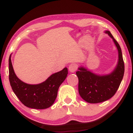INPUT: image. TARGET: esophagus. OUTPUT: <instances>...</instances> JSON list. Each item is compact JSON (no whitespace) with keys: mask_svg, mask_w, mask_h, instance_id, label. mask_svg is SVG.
<instances>
[{"mask_svg":"<svg viewBox=\"0 0 133 133\" xmlns=\"http://www.w3.org/2000/svg\"><path fill=\"white\" fill-rule=\"evenodd\" d=\"M77 66L76 63H72L69 66V71L71 72H74L77 70Z\"/></svg>","mask_w":133,"mask_h":133,"instance_id":"obj_1","label":"esophagus"}]
</instances>
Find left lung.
Listing matches in <instances>:
<instances>
[{"label":"left lung","mask_w":133,"mask_h":133,"mask_svg":"<svg viewBox=\"0 0 133 133\" xmlns=\"http://www.w3.org/2000/svg\"><path fill=\"white\" fill-rule=\"evenodd\" d=\"M105 32L112 38L118 50V62L115 70L104 76L94 74L83 66L76 72L80 97L89 103H101L111 98L118 89L124 74V62L120 45L110 32Z\"/></svg>","instance_id":"left-lung-1"}]
</instances>
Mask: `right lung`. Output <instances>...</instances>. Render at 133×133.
<instances>
[{"label": "right lung", "mask_w": 133, "mask_h": 133, "mask_svg": "<svg viewBox=\"0 0 133 133\" xmlns=\"http://www.w3.org/2000/svg\"><path fill=\"white\" fill-rule=\"evenodd\" d=\"M9 58V80L13 92L25 106L35 109H45L53 104L57 97L59 86L66 78L68 69L51 75L41 83L29 84L20 80L15 75Z\"/></svg>", "instance_id": "right-lung-1"}]
</instances>
